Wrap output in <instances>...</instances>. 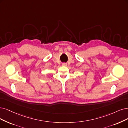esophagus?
Listing matches in <instances>:
<instances>
[{"mask_svg": "<svg viewBox=\"0 0 128 128\" xmlns=\"http://www.w3.org/2000/svg\"><path fill=\"white\" fill-rule=\"evenodd\" d=\"M63 66H67V64L66 63H63V64H62Z\"/></svg>", "mask_w": 128, "mask_h": 128, "instance_id": "obj_1", "label": "esophagus"}]
</instances>
